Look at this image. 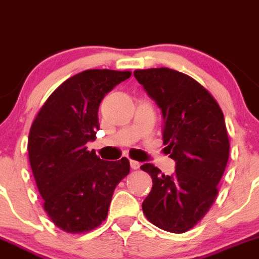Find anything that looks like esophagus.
I'll use <instances>...</instances> for the list:
<instances>
[{"label":"esophagus","mask_w":259,"mask_h":259,"mask_svg":"<svg viewBox=\"0 0 259 259\" xmlns=\"http://www.w3.org/2000/svg\"><path fill=\"white\" fill-rule=\"evenodd\" d=\"M130 166H132L133 170H138V168L141 167V163L138 162V161H134V159H130Z\"/></svg>","instance_id":"esophagus-1"}]
</instances>
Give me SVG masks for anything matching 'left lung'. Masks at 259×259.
I'll return each instance as SVG.
<instances>
[{
	"mask_svg": "<svg viewBox=\"0 0 259 259\" xmlns=\"http://www.w3.org/2000/svg\"><path fill=\"white\" fill-rule=\"evenodd\" d=\"M134 76L162 111L163 144L176 170L141 168L153 185L142 203L147 220L168 233H187L206 216L219 194L230 142L224 113L212 94L189 75L168 67L135 70Z\"/></svg>",
	"mask_w": 259,
	"mask_h": 259,
	"instance_id": "left-lung-1",
	"label": "left lung"
}]
</instances>
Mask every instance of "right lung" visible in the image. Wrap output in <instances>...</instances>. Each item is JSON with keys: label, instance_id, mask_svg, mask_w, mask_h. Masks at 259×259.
<instances>
[{"label": "right lung", "instance_id": "right-lung-1", "mask_svg": "<svg viewBox=\"0 0 259 259\" xmlns=\"http://www.w3.org/2000/svg\"><path fill=\"white\" fill-rule=\"evenodd\" d=\"M130 71L85 70L53 92L31 124L29 162L43 208L57 228L83 234L107 217L116 185L129 174V159L103 161L87 143L94 141L98 107Z\"/></svg>", "mask_w": 259, "mask_h": 259}]
</instances>
